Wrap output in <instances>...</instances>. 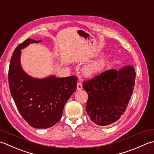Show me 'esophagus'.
I'll use <instances>...</instances> for the list:
<instances>
[{"instance_id": "34e87169", "label": "esophagus", "mask_w": 154, "mask_h": 154, "mask_svg": "<svg viewBox=\"0 0 154 154\" xmlns=\"http://www.w3.org/2000/svg\"><path fill=\"white\" fill-rule=\"evenodd\" d=\"M77 90H81V89H83L82 83H81V82L77 83Z\"/></svg>"}]
</instances>
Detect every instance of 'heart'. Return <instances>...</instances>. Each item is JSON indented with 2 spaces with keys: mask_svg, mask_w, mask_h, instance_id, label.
I'll use <instances>...</instances> for the list:
<instances>
[{
  "mask_svg": "<svg viewBox=\"0 0 154 154\" xmlns=\"http://www.w3.org/2000/svg\"><path fill=\"white\" fill-rule=\"evenodd\" d=\"M104 65H105V61L104 60H100L95 62V63L89 64L85 67L84 73L87 76H91V75L98 73L102 69Z\"/></svg>",
  "mask_w": 154,
  "mask_h": 154,
  "instance_id": "1",
  "label": "heart"
}]
</instances>
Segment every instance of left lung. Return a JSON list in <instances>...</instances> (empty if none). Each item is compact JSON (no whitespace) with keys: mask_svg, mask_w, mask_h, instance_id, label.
Wrapping results in <instances>:
<instances>
[{"mask_svg":"<svg viewBox=\"0 0 154 154\" xmlns=\"http://www.w3.org/2000/svg\"><path fill=\"white\" fill-rule=\"evenodd\" d=\"M135 77L134 67L126 65L84 81L83 88L88 94L86 111L93 122L107 126L124 114L132 94Z\"/></svg>","mask_w":154,"mask_h":154,"instance_id":"left-lung-1","label":"left lung"}]
</instances>
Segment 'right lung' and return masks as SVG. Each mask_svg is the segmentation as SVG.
Returning a JSON list of instances; mask_svg holds the SVG:
<instances>
[{"label": "right lung", "instance_id": "right-lung-1", "mask_svg": "<svg viewBox=\"0 0 154 154\" xmlns=\"http://www.w3.org/2000/svg\"><path fill=\"white\" fill-rule=\"evenodd\" d=\"M42 40L27 39L13 52L8 83L16 106L24 119L35 128H48L60 120L65 103L77 88L75 76L54 75L39 79L27 74L20 63L21 50Z\"/></svg>", "mask_w": 154, "mask_h": 154}]
</instances>
